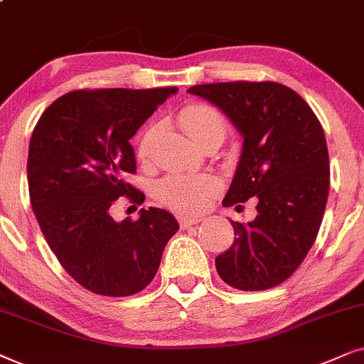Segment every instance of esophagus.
<instances>
[{
	"mask_svg": "<svg viewBox=\"0 0 364 364\" xmlns=\"http://www.w3.org/2000/svg\"><path fill=\"white\" fill-rule=\"evenodd\" d=\"M201 221V218H179V226H181V230H186V228H191L198 225V223Z\"/></svg>",
	"mask_w": 364,
	"mask_h": 364,
	"instance_id": "esophagus-1",
	"label": "esophagus"
}]
</instances>
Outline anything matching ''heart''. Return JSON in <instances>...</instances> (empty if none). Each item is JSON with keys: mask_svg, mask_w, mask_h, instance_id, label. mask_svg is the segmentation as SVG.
I'll return each mask as SVG.
<instances>
[{"mask_svg": "<svg viewBox=\"0 0 364 364\" xmlns=\"http://www.w3.org/2000/svg\"><path fill=\"white\" fill-rule=\"evenodd\" d=\"M179 124L198 146L208 138L220 136L225 139L226 121L215 108L206 105L186 106L179 113ZM154 138V126L148 128L139 138L138 158H148ZM218 190L216 179L210 174L173 173L163 178L154 186V195L161 205L181 215H195L208 206Z\"/></svg>", "mask_w": 364, "mask_h": 364, "instance_id": "obj_1", "label": "heart"}]
</instances>
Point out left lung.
Wrapping results in <instances>:
<instances>
[{
  "mask_svg": "<svg viewBox=\"0 0 364 364\" xmlns=\"http://www.w3.org/2000/svg\"><path fill=\"white\" fill-rule=\"evenodd\" d=\"M188 93L218 106L243 136L223 205L258 200L253 221H231L236 238L218 255V274L243 291L273 288L303 263L321 225L329 191L321 123L296 91L273 81L198 85Z\"/></svg>",
  "mask_w": 364,
  "mask_h": 364,
  "instance_id": "8db88e82",
  "label": "left lung"
}]
</instances>
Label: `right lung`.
I'll use <instances>...</instances> for the list:
<instances>
[{
  "label": "right lung",
  "instance_id": "1",
  "mask_svg": "<svg viewBox=\"0 0 364 364\" xmlns=\"http://www.w3.org/2000/svg\"><path fill=\"white\" fill-rule=\"evenodd\" d=\"M176 91H71L48 106L31 134L28 186L38 225L66 273L96 294L132 296L146 288L179 230L159 208H141L136 221H114L109 211L119 196L144 201L124 181L136 171L129 139Z\"/></svg>",
  "mask_w": 364,
  "mask_h": 364
}]
</instances>
